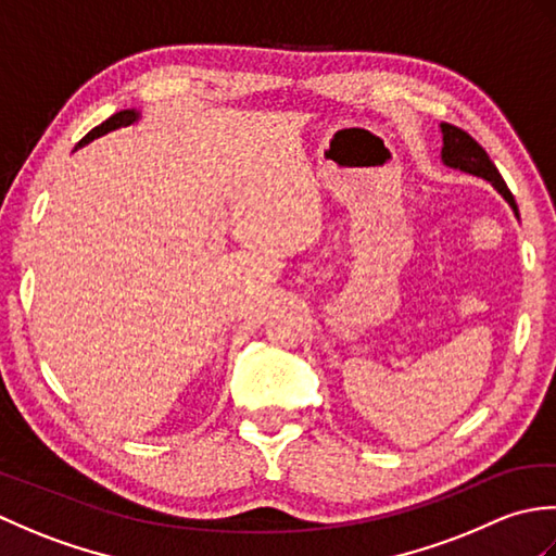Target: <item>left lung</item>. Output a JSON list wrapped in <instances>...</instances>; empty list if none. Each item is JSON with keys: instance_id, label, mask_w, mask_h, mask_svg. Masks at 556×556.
Listing matches in <instances>:
<instances>
[{"instance_id": "left-lung-1", "label": "left lung", "mask_w": 556, "mask_h": 556, "mask_svg": "<svg viewBox=\"0 0 556 556\" xmlns=\"http://www.w3.org/2000/svg\"><path fill=\"white\" fill-rule=\"evenodd\" d=\"M440 131H442V162L446 167L473 174V176H480V179L490 181L494 186V191H497L506 203L511 205L514 215L518 217L516 200L509 188H506L502 174L497 172V167H494V162L490 160L488 152L482 150V146H478L476 140L464 131V128L452 126L446 122L440 124Z\"/></svg>"}]
</instances>
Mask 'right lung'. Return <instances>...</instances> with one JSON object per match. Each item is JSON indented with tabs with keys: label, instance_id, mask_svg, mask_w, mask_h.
I'll return each mask as SVG.
<instances>
[{
	"label": "right lung",
	"instance_id": "add662e5",
	"mask_svg": "<svg viewBox=\"0 0 556 556\" xmlns=\"http://www.w3.org/2000/svg\"><path fill=\"white\" fill-rule=\"evenodd\" d=\"M140 119V112L138 110H122V112H116V114H112L108 122H102L100 126H96L92 128V131L86 136V138H80L78 140V146H76V150L78 148H83V146H88L90 140H96V138H100V136H104V134H110V131H116V128H122V126H131V124H136Z\"/></svg>",
	"mask_w": 556,
	"mask_h": 556
}]
</instances>
